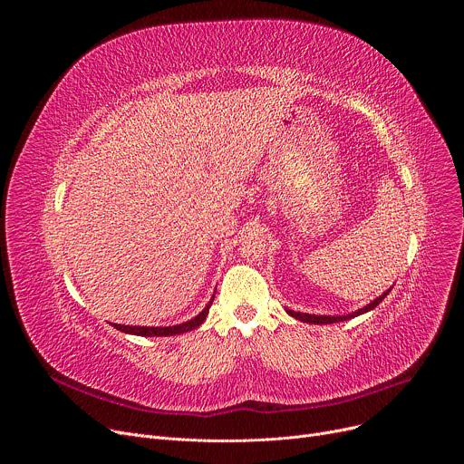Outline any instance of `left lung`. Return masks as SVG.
<instances>
[{
	"mask_svg": "<svg viewBox=\"0 0 464 464\" xmlns=\"http://www.w3.org/2000/svg\"><path fill=\"white\" fill-rule=\"evenodd\" d=\"M387 294H389V290H387L385 294H382L380 297H376L372 303H369L365 308H360L358 312H354V314H351V315H336V317H330V315H312V314H301V312H292V310H286V312H288L292 317H295V319H301V321H304V323H314V324H328V323H338V321H345V319L356 317V315H360V314H363V312H369V310L376 308V306L382 303V299H383Z\"/></svg>",
	"mask_w": 464,
	"mask_h": 464,
	"instance_id": "left-lung-1",
	"label": "left lung"
}]
</instances>
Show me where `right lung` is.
Returning a JSON list of instances; mask_svg holds the SVG:
<instances>
[{
	"instance_id": "right-lung-1",
	"label": "right lung",
	"mask_w": 464,
	"mask_h": 464,
	"mask_svg": "<svg viewBox=\"0 0 464 464\" xmlns=\"http://www.w3.org/2000/svg\"><path fill=\"white\" fill-rule=\"evenodd\" d=\"M213 304V299L209 301V304L198 314L194 319L183 323V324H174V326H130V324H113L117 330H121V333H126V334H136V336H176V334H183V333H188V330L192 328H198L200 326L208 314H209V308Z\"/></svg>"
}]
</instances>
